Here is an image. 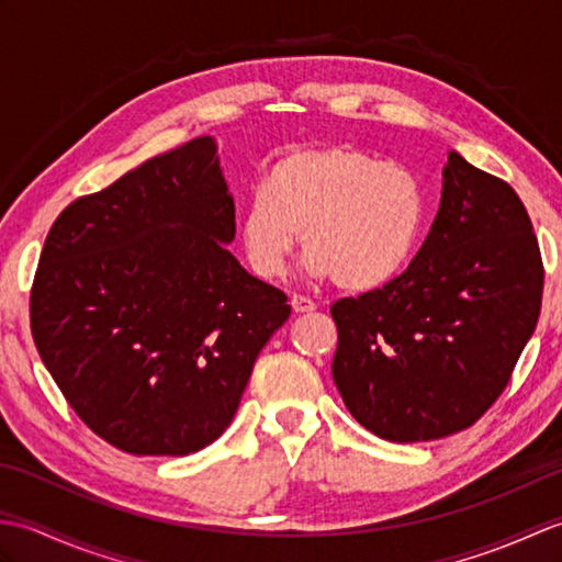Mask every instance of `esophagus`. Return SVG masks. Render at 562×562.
Wrapping results in <instances>:
<instances>
[{
  "instance_id": "esophagus-1",
  "label": "esophagus",
  "mask_w": 562,
  "mask_h": 562,
  "mask_svg": "<svg viewBox=\"0 0 562 562\" xmlns=\"http://www.w3.org/2000/svg\"><path fill=\"white\" fill-rule=\"evenodd\" d=\"M290 304L294 308V314H312V312H316V304L308 300V296H302V294H294Z\"/></svg>"
}]
</instances>
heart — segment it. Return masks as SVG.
<instances>
[{"instance_id": "1", "label": "heart", "mask_w": 562, "mask_h": 562, "mask_svg": "<svg viewBox=\"0 0 562 562\" xmlns=\"http://www.w3.org/2000/svg\"><path fill=\"white\" fill-rule=\"evenodd\" d=\"M427 217L425 186L401 164L348 145L292 149L270 164L238 217L244 256L278 280L296 244L304 268L348 292L384 288L408 266Z\"/></svg>"}]
</instances>
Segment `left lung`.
<instances>
[{
  "mask_svg": "<svg viewBox=\"0 0 562 562\" xmlns=\"http://www.w3.org/2000/svg\"><path fill=\"white\" fill-rule=\"evenodd\" d=\"M541 294V250L519 195L449 151L439 212L408 270L330 306L333 381L381 439L449 437L507 386Z\"/></svg>",
  "mask_w": 562,
  "mask_h": 562,
  "instance_id": "1",
  "label": "left lung"
}]
</instances>
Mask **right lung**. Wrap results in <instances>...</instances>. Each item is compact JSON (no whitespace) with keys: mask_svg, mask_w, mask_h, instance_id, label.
<instances>
[{"mask_svg":"<svg viewBox=\"0 0 562 562\" xmlns=\"http://www.w3.org/2000/svg\"><path fill=\"white\" fill-rule=\"evenodd\" d=\"M234 198L198 137L79 198L45 238L31 294L41 360L93 432L137 457L212 445L292 306L229 248Z\"/></svg>","mask_w":562,"mask_h":562,"instance_id":"right-lung-1","label":"right lung"}]
</instances>
